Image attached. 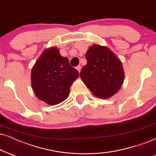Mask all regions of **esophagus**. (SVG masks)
<instances>
[{
    "label": "esophagus",
    "mask_w": 156,
    "mask_h": 156,
    "mask_svg": "<svg viewBox=\"0 0 156 156\" xmlns=\"http://www.w3.org/2000/svg\"><path fill=\"white\" fill-rule=\"evenodd\" d=\"M76 70H77L78 72H79V73H80V71H81V66H76Z\"/></svg>",
    "instance_id": "1"
}]
</instances>
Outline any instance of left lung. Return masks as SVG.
Listing matches in <instances>:
<instances>
[{
	"mask_svg": "<svg viewBox=\"0 0 156 156\" xmlns=\"http://www.w3.org/2000/svg\"><path fill=\"white\" fill-rule=\"evenodd\" d=\"M87 64L80 77L94 95L109 98L122 87L124 72L120 59L105 46L93 45L85 55Z\"/></svg>",
	"mask_w": 156,
	"mask_h": 156,
	"instance_id": "8db88e82",
	"label": "left lung"
}]
</instances>
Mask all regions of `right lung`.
Listing matches in <instances>:
<instances>
[{"label":"right lung","mask_w":156,"mask_h":156,"mask_svg":"<svg viewBox=\"0 0 156 156\" xmlns=\"http://www.w3.org/2000/svg\"><path fill=\"white\" fill-rule=\"evenodd\" d=\"M79 77L76 69L59 50L51 48L43 52L32 67V87L35 95L48 105H55L69 95L70 87Z\"/></svg>","instance_id":"1"}]
</instances>
